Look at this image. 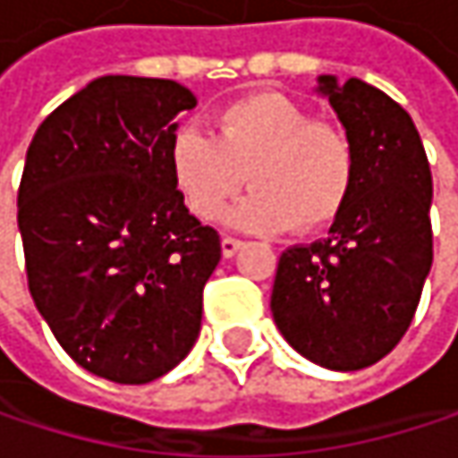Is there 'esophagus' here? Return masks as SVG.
<instances>
[{
  "label": "esophagus",
  "mask_w": 458,
  "mask_h": 458,
  "mask_svg": "<svg viewBox=\"0 0 458 458\" xmlns=\"http://www.w3.org/2000/svg\"><path fill=\"white\" fill-rule=\"evenodd\" d=\"M220 246H223V257H233L241 246H243V241H238V238H230L225 235L223 241H220Z\"/></svg>",
  "instance_id": "1"
}]
</instances>
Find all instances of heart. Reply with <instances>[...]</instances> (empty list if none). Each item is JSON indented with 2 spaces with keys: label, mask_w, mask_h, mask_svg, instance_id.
Listing matches in <instances>:
<instances>
[{
  "label": "heart",
  "mask_w": 458,
  "mask_h": 458,
  "mask_svg": "<svg viewBox=\"0 0 458 458\" xmlns=\"http://www.w3.org/2000/svg\"><path fill=\"white\" fill-rule=\"evenodd\" d=\"M166 164L177 193L199 220L220 215L249 180L251 193L228 212L235 228L318 233L350 201L355 153L347 135L310 116L284 92H251L215 114V132L174 130Z\"/></svg>",
  "instance_id": "heart-1"
}]
</instances>
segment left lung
<instances>
[{
    "label": "left lung",
    "instance_id": "8db88e82",
    "mask_svg": "<svg viewBox=\"0 0 458 458\" xmlns=\"http://www.w3.org/2000/svg\"><path fill=\"white\" fill-rule=\"evenodd\" d=\"M355 153L347 207L310 246L278 259L270 310L308 360L358 371L382 360L411 326L432 265V174L411 116L382 89L320 76Z\"/></svg>",
    "mask_w": 458,
    "mask_h": 458
}]
</instances>
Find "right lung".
I'll list each match as a JSON object with an SVG mask.
<instances>
[{"label": "right lung", "mask_w": 458, "mask_h": 458, "mask_svg": "<svg viewBox=\"0 0 458 458\" xmlns=\"http://www.w3.org/2000/svg\"><path fill=\"white\" fill-rule=\"evenodd\" d=\"M196 98L172 79L100 76L57 106L18 188L29 292L89 374L145 385L201 331L220 235L177 193L166 150Z\"/></svg>", "instance_id": "right-lung-1"}]
</instances>
